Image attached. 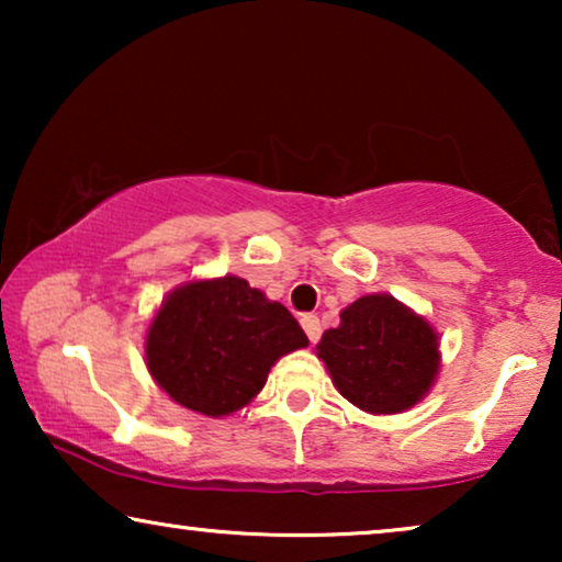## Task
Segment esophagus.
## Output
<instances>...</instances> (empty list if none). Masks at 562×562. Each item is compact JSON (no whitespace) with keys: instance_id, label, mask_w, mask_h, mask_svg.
Listing matches in <instances>:
<instances>
[{"instance_id":"obj_1","label":"esophagus","mask_w":562,"mask_h":562,"mask_svg":"<svg viewBox=\"0 0 562 562\" xmlns=\"http://www.w3.org/2000/svg\"><path fill=\"white\" fill-rule=\"evenodd\" d=\"M302 327H304L306 337H310V342H317V340H319L322 325H319V319L314 317V314H304V317H302Z\"/></svg>"}]
</instances>
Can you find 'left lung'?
Returning a JSON list of instances; mask_svg holds the SVG:
<instances>
[{
	"mask_svg": "<svg viewBox=\"0 0 562 562\" xmlns=\"http://www.w3.org/2000/svg\"><path fill=\"white\" fill-rule=\"evenodd\" d=\"M335 389L371 414H398L427 396L440 371V342L425 317L389 294L345 306L340 327L317 345Z\"/></svg>",
	"mask_w": 562,
	"mask_h": 562,
	"instance_id": "8db88e82",
	"label": "left lung"
}]
</instances>
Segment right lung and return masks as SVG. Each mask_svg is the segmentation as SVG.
Wrapping results in <instances>:
<instances>
[{"label":"right lung","mask_w":562,"mask_h":562,"mask_svg":"<svg viewBox=\"0 0 562 562\" xmlns=\"http://www.w3.org/2000/svg\"><path fill=\"white\" fill-rule=\"evenodd\" d=\"M306 345L286 306L240 276H222L164 299L145 335V363L176 404L227 417L258 396L276 360Z\"/></svg>","instance_id":"add662e5"}]
</instances>
